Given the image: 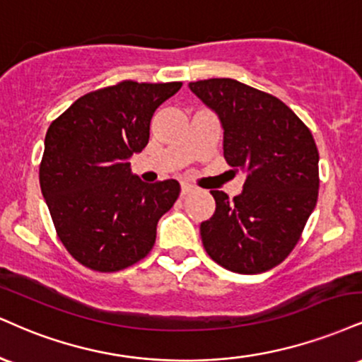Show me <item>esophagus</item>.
Instances as JSON below:
<instances>
[{"mask_svg": "<svg viewBox=\"0 0 362 362\" xmlns=\"http://www.w3.org/2000/svg\"><path fill=\"white\" fill-rule=\"evenodd\" d=\"M180 190H182V195H187V194L194 192L195 187L190 185V184H187V182H182V184H180Z\"/></svg>", "mask_w": 362, "mask_h": 362, "instance_id": "obj_1", "label": "esophagus"}]
</instances>
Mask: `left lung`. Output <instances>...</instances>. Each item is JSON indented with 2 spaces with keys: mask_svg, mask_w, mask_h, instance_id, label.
<instances>
[{
  "mask_svg": "<svg viewBox=\"0 0 362 362\" xmlns=\"http://www.w3.org/2000/svg\"><path fill=\"white\" fill-rule=\"evenodd\" d=\"M224 128V158L246 173L233 200L211 190L214 216L200 224L207 255L241 275L278 267L297 246L319 197V151L310 129L275 95L234 79L190 82Z\"/></svg>",
  "mask_w": 362,
  "mask_h": 362,
  "instance_id": "8db88e82",
  "label": "left lung"
}]
</instances>
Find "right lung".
Instances as JSON below:
<instances>
[{
  "label": "right lung",
  "mask_w": 362,
  "mask_h": 362,
  "mask_svg": "<svg viewBox=\"0 0 362 362\" xmlns=\"http://www.w3.org/2000/svg\"><path fill=\"white\" fill-rule=\"evenodd\" d=\"M180 87L121 81L84 94L49 126L42 194L57 236L86 268L119 272L153 247L158 219L173 207L180 185L143 184L128 158L146 146L151 116Z\"/></svg>",
  "instance_id": "add662e5"
}]
</instances>
